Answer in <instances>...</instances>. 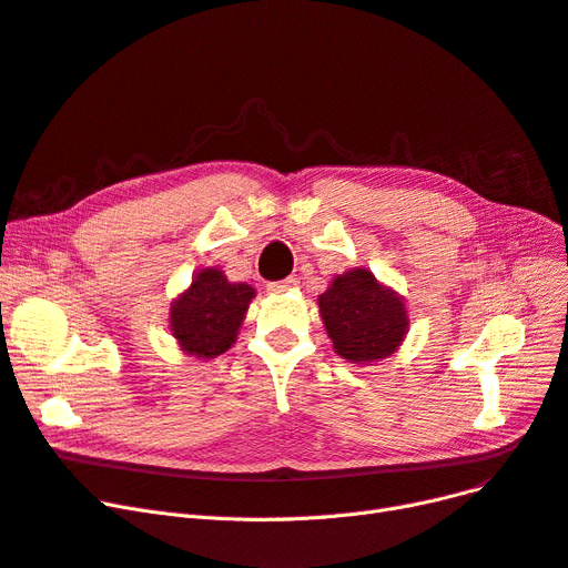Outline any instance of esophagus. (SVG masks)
<instances>
[{
  "label": "esophagus",
  "instance_id": "34e87169",
  "mask_svg": "<svg viewBox=\"0 0 568 568\" xmlns=\"http://www.w3.org/2000/svg\"><path fill=\"white\" fill-rule=\"evenodd\" d=\"M292 287H297V278H285V281H278V283H268V292H273V295H281V292H287Z\"/></svg>",
  "mask_w": 568,
  "mask_h": 568
}]
</instances>
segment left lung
<instances>
[{"mask_svg": "<svg viewBox=\"0 0 568 568\" xmlns=\"http://www.w3.org/2000/svg\"><path fill=\"white\" fill-rule=\"evenodd\" d=\"M318 308L334 351L355 365L390 358L409 332L403 295L363 266L337 273L318 297Z\"/></svg>", "mask_w": 568, "mask_h": 568, "instance_id": "8db88e82", "label": "left lung"}]
</instances>
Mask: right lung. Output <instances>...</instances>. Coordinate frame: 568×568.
Listing matches in <instances>:
<instances>
[{
    "label": "right lung",
    "mask_w": 568,
    "mask_h": 568,
    "mask_svg": "<svg viewBox=\"0 0 568 568\" xmlns=\"http://www.w3.org/2000/svg\"><path fill=\"white\" fill-rule=\"evenodd\" d=\"M255 287L231 283L217 266L194 273L192 285L171 302L168 327L180 351L194 358H217L236 344Z\"/></svg>",
    "instance_id": "1"
}]
</instances>
